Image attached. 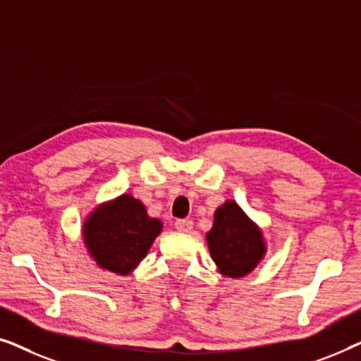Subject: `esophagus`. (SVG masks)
<instances>
[{
    "instance_id": "1",
    "label": "esophagus",
    "mask_w": 361,
    "mask_h": 361,
    "mask_svg": "<svg viewBox=\"0 0 361 361\" xmlns=\"http://www.w3.org/2000/svg\"><path fill=\"white\" fill-rule=\"evenodd\" d=\"M192 226H194V221L189 220V219L176 221V230L182 231V233H189V231L192 230Z\"/></svg>"
}]
</instances>
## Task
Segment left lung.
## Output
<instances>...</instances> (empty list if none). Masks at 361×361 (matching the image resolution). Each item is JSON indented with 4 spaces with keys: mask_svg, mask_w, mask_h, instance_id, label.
Segmentation results:
<instances>
[{
    "mask_svg": "<svg viewBox=\"0 0 361 361\" xmlns=\"http://www.w3.org/2000/svg\"><path fill=\"white\" fill-rule=\"evenodd\" d=\"M205 240L216 271L231 279L250 274L268 251L261 226L235 200H226L215 210Z\"/></svg>",
    "mask_w": 361,
    "mask_h": 361,
    "instance_id": "obj_1",
    "label": "left lung"
}]
</instances>
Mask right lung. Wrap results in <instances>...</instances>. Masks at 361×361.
Listing matches in <instances>:
<instances>
[{
    "label": "right lung",
    "mask_w": 361,
    "mask_h": 361,
    "mask_svg": "<svg viewBox=\"0 0 361 361\" xmlns=\"http://www.w3.org/2000/svg\"><path fill=\"white\" fill-rule=\"evenodd\" d=\"M161 231L162 221L147 215L140 199L121 194L85 216L82 240L98 268L128 276L146 258Z\"/></svg>",
    "instance_id": "add662e5"
}]
</instances>
